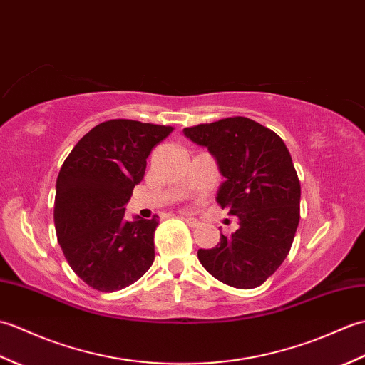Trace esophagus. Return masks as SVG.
<instances>
[{"instance_id":"obj_1","label":"esophagus","mask_w":365,"mask_h":365,"mask_svg":"<svg viewBox=\"0 0 365 365\" xmlns=\"http://www.w3.org/2000/svg\"><path fill=\"white\" fill-rule=\"evenodd\" d=\"M183 220H185V222L188 224L190 227H197L199 226V221L196 218H191V216H185Z\"/></svg>"}]
</instances>
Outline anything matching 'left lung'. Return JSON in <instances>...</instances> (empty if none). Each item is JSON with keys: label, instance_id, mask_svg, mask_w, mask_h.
<instances>
[{"label": "left lung", "instance_id": "1", "mask_svg": "<svg viewBox=\"0 0 365 365\" xmlns=\"http://www.w3.org/2000/svg\"><path fill=\"white\" fill-rule=\"evenodd\" d=\"M183 133L218 161L226 180L216 202L240 224L212 250H199V262L222 284L255 289L282 265L298 229L301 185L290 152L273 130L242 115Z\"/></svg>", "mask_w": 365, "mask_h": 365}]
</instances>
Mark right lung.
<instances>
[{
	"instance_id": "add662e5",
	"label": "right lung",
	"mask_w": 365,
	"mask_h": 365,
	"mask_svg": "<svg viewBox=\"0 0 365 365\" xmlns=\"http://www.w3.org/2000/svg\"><path fill=\"white\" fill-rule=\"evenodd\" d=\"M173 127L113 119L68 153L56 180L54 227L68 265L98 292L136 282L155 259L158 216L127 221L125 204L144 178L147 157Z\"/></svg>"
}]
</instances>
